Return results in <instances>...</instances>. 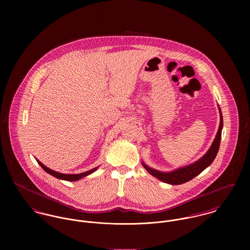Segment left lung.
Returning a JSON list of instances; mask_svg holds the SVG:
<instances>
[{"label": "left lung", "instance_id": "1", "mask_svg": "<svg viewBox=\"0 0 250 250\" xmlns=\"http://www.w3.org/2000/svg\"><path fill=\"white\" fill-rule=\"evenodd\" d=\"M218 110H219V117H220V122L218 126V130L216 133V136L214 138V142L212 143L211 147L209 150L205 153L204 156H202L199 160L196 162L188 165L183 167H179L172 171L168 172H164L160 171L157 169H154L150 167H148L144 162H143V167L154 177H156L167 184L169 185H181L186 182H188L189 180L194 178L198 174H200L205 168H207L211 164L214 162L216 154L219 149L220 145V140H221V131L223 127V118H222V113L220 110V107L218 106Z\"/></svg>", "mask_w": 250, "mask_h": 250}]
</instances>
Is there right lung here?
<instances>
[{
    "mask_svg": "<svg viewBox=\"0 0 250 250\" xmlns=\"http://www.w3.org/2000/svg\"><path fill=\"white\" fill-rule=\"evenodd\" d=\"M36 161H37L38 165H39L47 173H49L50 175H52V176H54V177H56V178L61 179V180H65V181H69V182H74V181H78V180H80V179L83 178V177H85V176H87V175L93 173L94 171H96L97 168L99 167H94V168H92V169H90V170H88V171H85V172H83V173H79V174H65V173H61V172L52 170L51 168H49V167H47L46 166H44V165H43L40 161H38L37 159H36Z\"/></svg>",
    "mask_w": 250,
    "mask_h": 250,
    "instance_id": "obj_1",
    "label": "right lung"
}]
</instances>
